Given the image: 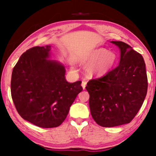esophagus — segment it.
<instances>
[{
    "label": "esophagus",
    "mask_w": 156,
    "mask_h": 156,
    "mask_svg": "<svg viewBox=\"0 0 156 156\" xmlns=\"http://www.w3.org/2000/svg\"><path fill=\"white\" fill-rule=\"evenodd\" d=\"M81 86H82V87H83V89H85V88H86V86H87V82L84 81V80H83V81H82Z\"/></svg>",
    "instance_id": "1"
}]
</instances>
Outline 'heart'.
<instances>
[{
	"label": "heart",
	"instance_id": "b5f03b06",
	"mask_svg": "<svg viewBox=\"0 0 156 156\" xmlns=\"http://www.w3.org/2000/svg\"><path fill=\"white\" fill-rule=\"evenodd\" d=\"M117 60V55L114 52L100 48L93 50L86 55L81 60V64L87 67L88 76L102 77L112 70Z\"/></svg>",
	"mask_w": 156,
	"mask_h": 156
}]
</instances>
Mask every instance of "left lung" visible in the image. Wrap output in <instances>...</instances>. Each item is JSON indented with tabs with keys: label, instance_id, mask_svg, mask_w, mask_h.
<instances>
[{
	"label": "left lung",
	"instance_id": "obj_1",
	"mask_svg": "<svg viewBox=\"0 0 156 156\" xmlns=\"http://www.w3.org/2000/svg\"><path fill=\"white\" fill-rule=\"evenodd\" d=\"M120 51L115 69L87 83L89 108L97 124L115 127L129 123L143 104L147 92V77L142 55L120 41H112Z\"/></svg>",
	"mask_w": 156,
	"mask_h": 156
}]
</instances>
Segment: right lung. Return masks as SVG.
Listing matches in <instances>:
<instances>
[{"label":"right lung","instance_id":"obj_1","mask_svg":"<svg viewBox=\"0 0 156 156\" xmlns=\"http://www.w3.org/2000/svg\"><path fill=\"white\" fill-rule=\"evenodd\" d=\"M51 45L34 47L20 57L11 80V94L15 108L25 120L40 128H55L67 117L81 81L68 83L66 69L50 59Z\"/></svg>","mask_w":156,"mask_h":156}]
</instances>
